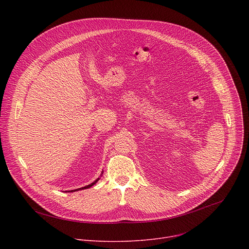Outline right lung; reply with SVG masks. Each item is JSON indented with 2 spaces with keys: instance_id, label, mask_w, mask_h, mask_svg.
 Wrapping results in <instances>:
<instances>
[{
  "instance_id": "obj_1",
  "label": "right lung",
  "mask_w": 249,
  "mask_h": 249,
  "mask_svg": "<svg viewBox=\"0 0 249 249\" xmlns=\"http://www.w3.org/2000/svg\"><path fill=\"white\" fill-rule=\"evenodd\" d=\"M99 179H100V178H97V179H96V180H95V181H93V182H91V184H90V185H88V186H86V187H83V188H80V189H76V190H72V191H69V192H71H71H75V191H80V190H85V189H89V188H90V187H91V186H94V185H95V184H96V182H97V181H98V180H99ZM67 192H68V191H67Z\"/></svg>"
}]
</instances>
